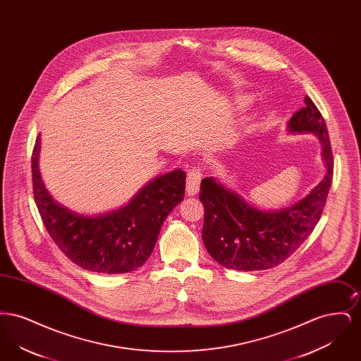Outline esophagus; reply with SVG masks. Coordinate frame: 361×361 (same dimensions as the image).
Wrapping results in <instances>:
<instances>
[{"label":"esophagus","instance_id":"obj_1","mask_svg":"<svg viewBox=\"0 0 361 361\" xmlns=\"http://www.w3.org/2000/svg\"><path fill=\"white\" fill-rule=\"evenodd\" d=\"M200 180H202V172H200L199 168L189 169L188 178H187V193H188V196H193L199 192Z\"/></svg>","mask_w":361,"mask_h":361}]
</instances>
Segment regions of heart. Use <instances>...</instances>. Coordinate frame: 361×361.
<instances>
[{
	"instance_id": "1",
	"label": "heart",
	"mask_w": 361,
	"mask_h": 361,
	"mask_svg": "<svg viewBox=\"0 0 361 361\" xmlns=\"http://www.w3.org/2000/svg\"><path fill=\"white\" fill-rule=\"evenodd\" d=\"M249 104V99L247 97H237L235 99V105L238 106V108H243V106H246Z\"/></svg>"
}]
</instances>
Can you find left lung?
Returning <instances> with one entry per match:
<instances>
[{
  "label": "left lung",
  "mask_w": 361,
  "mask_h": 361,
  "mask_svg": "<svg viewBox=\"0 0 361 361\" xmlns=\"http://www.w3.org/2000/svg\"><path fill=\"white\" fill-rule=\"evenodd\" d=\"M305 103L288 121V133L318 137L326 166L324 178L306 197L283 209L265 211L214 177L202 180V238L209 256L224 268L250 272L277 267L309 238L321 219L333 180V154L321 112L309 96Z\"/></svg>",
  "instance_id": "1"
}]
</instances>
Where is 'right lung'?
<instances>
[{
	"mask_svg": "<svg viewBox=\"0 0 361 361\" xmlns=\"http://www.w3.org/2000/svg\"><path fill=\"white\" fill-rule=\"evenodd\" d=\"M40 134L32 152L34 196L42 221L58 247L82 269L127 274L150 257L162 224L184 199L181 169L161 174L146 184L127 206L97 216L81 215L58 203L39 169Z\"/></svg>",
	"mask_w": 361,
	"mask_h": 361,
	"instance_id": "add662e5",
	"label": "right lung"
}]
</instances>
